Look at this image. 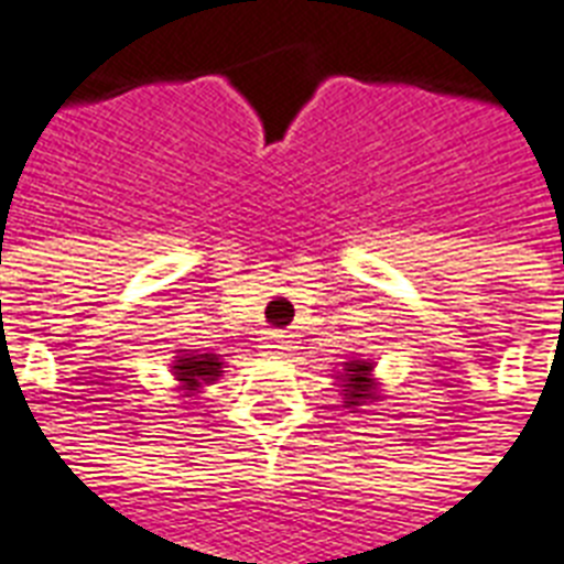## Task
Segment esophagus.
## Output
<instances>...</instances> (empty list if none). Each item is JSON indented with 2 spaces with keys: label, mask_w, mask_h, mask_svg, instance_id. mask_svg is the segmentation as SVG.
<instances>
[{
  "label": "esophagus",
  "mask_w": 564,
  "mask_h": 564,
  "mask_svg": "<svg viewBox=\"0 0 564 564\" xmlns=\"http://www.w3.org/2000/svg\"><path fill=\"white\" fill-rule=\"evenodd\" d=\"M260 347H263L267 354H283V350H286V333H283V329H269Z\"/></svg>",
  "instance_id": "34e87169"
}]
</instances>
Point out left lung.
I'll use <instances>...</instances> for the list:
<instances>
[{"label":"left lung","instance_id":"left-lung-1","mask_svg":"<svg viewBox=\"0 0 564 564\" xmlns=\"http://www.w3.org/2000/svg\"><path fill=\"white\" fill-rule=\"evenodd\" d=\"M370 361H345V397L347 405H361V400H377L370 382Z\"/></svg>","mask_w":564,"mask_h":564}]
</instances>
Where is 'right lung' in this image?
<instances>
[{
  "label": "right lung",
  "mask_w": 564,
  "mask_h": 564,
  "mask_svg": "<svg viewBox=\"0 0 564 564\" xmlns=\"http://www.w3.org/2000/svg\"><path fill=\"white\" fill-rule=\"evenodd\" d=\"M223 361L214 354H182L176 356V365H173V377L182 382L185 391H196V388L208 386L223 373Z\"/></svg>",
  "instance_id": "right-lung-1"
}]
</instances>
